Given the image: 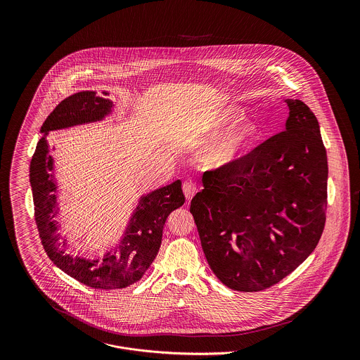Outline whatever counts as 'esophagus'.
Wrapping results in <instances>:
<instances>
[{
    "mask_svg": "<svg viewBox=\"0 0 360 360\" xmlns=\"http://www.w3.org/2000/svg\"><path fill=\"white\" fill-rule=\"evenodd\" d=\"M183 193H184L187 201H190V200H193V197L198 193V187H197L193 181H186V183L183 184Z\"/></svg>",
    "mask_w": 360,
    "mask_h": 360,
    "instance_id": "esophagus-1",
    "label": "esophagus"
}]
</instances>
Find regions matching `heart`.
<instances>
[{
	"mask_svg": "<svg viewBox=\"0 0 360 360\" xmlns=\"http://www.w3.org/2000/svg\"><path fill=\"white\" fill-rule=\"evenodd\" d=\"M240 115V109L234 106L227 108L219 115L216 126H226L227 123L236 120ZM257 137V126L255 122L245 120L224 134L221 139H219L216 143L209 146L205 150L204 160L210 169L227 167L245 154Z\"/></svg>",
	"mask_w": 360,
	"mask_h": 360,
	"instance_id": "b5f03b06",
	"label": "heart"
}]
</instances>
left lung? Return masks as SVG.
<instances>
[{
  "mask_svg": "<svg viewBox=\"0 0 360 360\" xmlns=\"http://www.w3.org/2000/svg\"><path fill=\"white\" fill-rule=\"evenodd\" d=\"M285 130L227 167L193 198L206 260L229 288L266 290L316 248L326 223L327 154L308 105L287 100Z\"/></svg>",
  "mask_w": 360,
  "mask_h": 360,
  "instance_id": "left-lung-1",
  "label": "left lung"
}]
</instances>
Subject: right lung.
<instances>
[{
	"label": "right lung",
	"mask_w": 360,
	"mask_h": 360,
	"mask_svg": "<svg viewBox=\"0 0 360 360\" xmlns=\"http://www.w3.org/2000/svg\"><path fill=\"white\" fill-rule=\"evenodd\" d=\"M105 96L108 93L103 91ZM112 110L108 98L96 91L76 93L56 105L41 126L43 137L37 143L30 162V184L34 202V219L41 244L49 257L68 276L82 284L117 290L137 283L148 270L162 243V231L167 216L184 204L181 181L155 190L141 197L126 233L115 251L94 259L70 255L66 240L58 233L56 184L53 180V160L47 137L52 130L103 120Z\"/></svg>",
	"instance_id": "add662e5"
}]
</instances>
